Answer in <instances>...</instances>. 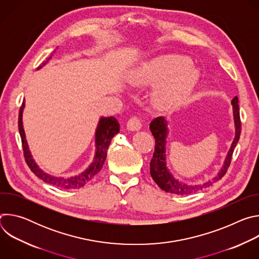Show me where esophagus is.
<instances>
[{"label": "esophagus", "mask_w": 259, "mask_h": 259, "mask_svg": "<svg viewBox=\"0 0 259 259\" xmlns=\"http://www.w3.org/2000/svg\"><path fill=\"white\" fill-rule=\"evenodd\" d=\"M126 128L127 130L129 131H138L141 129V122L138 118L136 117H133L131 118L128 122H127V125H126Z\"/></svg>", "instance_id": "obj_1"}]
</instances>
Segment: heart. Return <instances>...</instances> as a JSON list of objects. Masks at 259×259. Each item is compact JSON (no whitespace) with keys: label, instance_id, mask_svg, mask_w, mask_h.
Here are the masks:
<instances>
[{"label":"heart","instance_id":"obj_1","mask_svg":"<svg viewBox=\"0 0 259 259\" xmlns=\"http://www.w3.org/2000/svg\"><path fill=\"white\" fill-rule=\"evenodd\" d=\"M199 79L200 71L191 65V59L177 54H164L146 60L131 72L129 78L134 86L158 84L153 98L155 104L162 108H170L183 102Z\"/></svg>","mask_w":259,"mask_h":259}]
</instances>
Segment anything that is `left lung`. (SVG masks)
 <instances>
[{
	"instance_id": "obj_1",
	"label": "left lung",
	"mask_w": 259,
	"mask_h": 259,
	"mask_svg": "<svg viewBox=\"0 0 259 259\" xmlns=\"http://www.w3.org/2000/svg\"><path fill=\"white\" fill-rule=\"evenodd\" d=\"M239 100L238 97L235 96L232 99L231 104L233 105V119H234V125H235V137L232 142V145L227 154V157L224 161V165L221 167L218 172L210 179L206 181H202L199 183H186L176 178L170 169L168 168L167 164V137L169 134V128H168V120L164 117L156 118L154 121L150 124V129L155 137L156 145H155V152L153 159L150 164V172L155 180V182L158 184L159 188L166 193L175 194L178 196H187L192 195L194 193H197L199 191H202L206 188L211 187L213 183L218 181L224 177L226 174L231 161L232 156L234 153L235 147L240 139L241 134V121H240V107H239Z\"/></svg>"
}]
</instances>
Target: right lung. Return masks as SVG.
Wrapping results in <instances>:
<instances>
[{
	"label": "right lung",
	"instance_id": "1",
	"mask_svg": "<svg viewBox=\"0 0 259 259\" xmlns=\"http://www.w3.org/2000/svg\"><path fill=\"white\" fill-rule=\"evenodd\" d=\"M52 58L50 56L47 61H45L42 65H40L36 69H41L45 64L48 63V61ZM25 106V101L22 102V105L19 110V117H18V129L19 134L21 137L22 142V149L23 154L25 158V162L28 165L29 169L34 173L35 176H38L40 179H42L44 182L51 184L53 187L62 189V190H76L84 187L86 183H88L102 168L104 161L106 159V152L109 146L110 141H112L113 137L119 133L120 131V125L115 117H100L97 127L95 129V153L92 162L90 165L81 173L69 176V177H63V176H54L51 175L44 170H42L39 165L35 163L34 159L32 158V155L29 151V147L26 141L24 129H23V122H22V114L23 109Z\"/></svg>",
	"mask_w": 259,
	"mask_h": 259
}]
</instances>
